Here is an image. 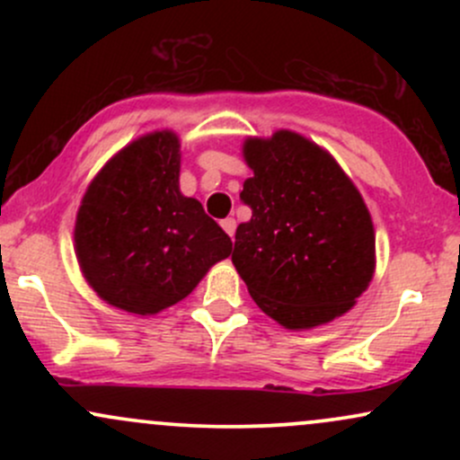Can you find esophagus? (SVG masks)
Instances as JSON below:
<instances>
[{"label":"esophagus","mask_w":460,"mask_h":460,"mask_svg":"<svg viewBox=\"0 0 460 460\" xmlns=\"http://www.w3.org/2000/svg\"><path fill=\"white\" fill-rule=\"evenodd\" d=\"M220 226H223V229L226 231V234H229L231 237H234V234H235V220L234 218H225L223 223H220Z\"/></svg>","instance_id":"esophagus-1"}]
</instances>
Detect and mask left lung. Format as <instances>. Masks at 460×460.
Segmentation results:
<instances>
[{
	"label": "left lung",
	"mask_w": 460,
	"mask_h": 460,
	"mask_svg": "<svg viewBox=\"0 0 460 460\" xmlns=\"http://www.w3.org/2000/svg\"><path fill=\"white\" fill-rule=\"evenodd\" d=\"M252 177L240 192L251 220L231 261L263 314L311 329L346 314L374 274V226L355 183L326 151L294 131L248 138Z\"/></svg>",
	"instance_id": "left-lung-1"
}]
</instances>
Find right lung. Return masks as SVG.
<instances>
[{"mask_svg": "<svg viewBox=\"0 0 460 460\" xmlns=\"http://www.w3.org/2000/svg\"><path fill=\"white\" fill-rule=\"evenodd\" d=\"M75 251L105 303L153 315L186 298L229 257L231 237L197 199L179 192V140L155 131L116 153L88 186Z\"/></svg>", "mask_w": 460, "mask_h": 460, "instance_id": "1", "label": "right lung"}]
</instances>
